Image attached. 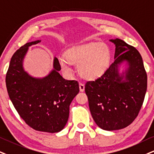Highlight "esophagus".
<instances>
[{"label":"esophagus","mask_w":154,"mask_h":154,"mask_svg":"<svg viewBox=\"0 0 154 154\" xmlns=\"http://www.w3.org/2000/svg\"><path fill=\"white\" fill-rule=\"evenodd\" d=\"M79 88H80V91L81 92L84 91V90H85L84 84H83V83H79Z\"/></svg>","instance_id":"34e87169"}]
</instances>
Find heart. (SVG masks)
Listing matches in <instances>:
<instances>
[{"label": "heart", "mask_w": 154, "mask_h": 154, "mask_svg": "<svg viewBox=\"0 0 154 154\" xmlns=\"http://www.w3.org/2000/svg\"><path fill=\"white\" fill-rule=\"evenodd\" d=\"M63 71L71 73V64L77 66V70L83 79L94 80L104 73L111 61V51L105 43L92 42L68 49L65 57L58 58Z\"/></svg>", "instance_id": "b5f03b06"}]
</instances>
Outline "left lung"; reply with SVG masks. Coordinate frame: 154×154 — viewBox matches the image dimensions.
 Wrapping results in <instances>:
<instances>
[{
    "mask_svg": "<svg viewBox=\"0 0 154 154\" xmlns=\"http://www.w3.org/2000/svg\"><path fill=\"white\" fill-rule=\"evenodd\" d=\"M115 44V60L101 76L88 81L85 91L93 119L106 131L126 128L139 113L147 89V75L139 52L119 38ZM126 62L122 73L119 66Z\"/></svg>",
    "mask_w": 154,
    "mask_h": 154,
    "instance_id": "obj_1",
    "label": "left lung"
}]
</instances>
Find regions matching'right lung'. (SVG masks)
<instances>
[{
	"mask_svg": "<svg viewBox=\"0 0 154 154\" xmlns=\"http://www.w3.org/2000/svg\"><path fill=\"white\" fill-rule=\"evenodd\" d=\"M41 41L26 43L13 55L5 83L9 98L20 116L33 129L48 133L61 131L69 116V106L79 92L76 81L66 80L54 59V69L46 76L35 78L25 71L23 63L28 47Z\"/></svg>",
	"mask_w": 154,
	"mask_h": 154,
	"instance_id": "add662e5",
	"label": "right lung"
}]
</instances>
